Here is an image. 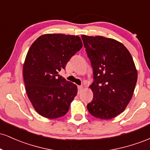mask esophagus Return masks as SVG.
<instances>
[{
	"label": "esophagus",
	"mask_w": 150,
	"mask_h": 150,
	"mask_svg": "<svg viewBox=\"0 0 150 150\" xmlns=\"http://www.w3.org/2000/svg\"><path fill=\"white\" fill-rule=\"evenodd\" d=\"M77 88H78L79 93H80L81 92H82V89H83V87H82V86H77Z\"/></svg>",
	"instance_id": "1"
}]
</instances>
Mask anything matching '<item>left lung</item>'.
Returning <instances> with one entry per match:
<instances>
[{
	"label": "left lung",
	"mask_w": 150,
	"mask_h": 150,
	"mask_svg": "<svg viewBox=\"0 0 150 150\" xmlns=\"http://www.w3.org/2000/svg\"><path fill=\"white\" fill-rule=\"evenodd\" d=\"M90 60L93 99L87 108L91 115L111 119L123 112L133 94L137 73L128 50L115 39L82 35Z\"/></svg>",
	"instance_id": "left-lung-1"
}]
</instances>
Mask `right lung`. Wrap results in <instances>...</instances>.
<instances>
[{"mask_svg":"<svg viewBox=\"0 0 150 150\" xmlns=\"http://www.w3.org/2000/svg\"><path fill=\"white\" fill-rule=\"evenodd\" d=\"M78 36L42 35L30 46L23 65L26 92L36 111L53 119L65 116L77 95V85L58 75L82 49Z\"/></svg>","mask_w":150,"mask_h":150,"instance_id":"add662e5","label":"right lung"}]
</instances>
